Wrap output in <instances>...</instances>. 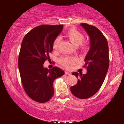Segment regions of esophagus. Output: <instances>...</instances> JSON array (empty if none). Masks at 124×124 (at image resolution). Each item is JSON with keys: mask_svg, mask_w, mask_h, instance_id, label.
Segmentation results:
<instances>
[{"mask_svg": "<svg viewBox=\"0 0 124 124\" xmlns=\"http://www.w3.org/2000/svg\"><path fill=\"white\" fill-rule=\"evenodd\" d=\"M65 75H70V72H68V71H65Z\"/></svg>", "mask_w": 124, "mask_h": 124, "instance_id": "1", "label": "esophagus"}]
</instances>
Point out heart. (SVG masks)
I'll use <instances>...</instances> for the list:
<instances>
[{"label": "heart", "mask_w": 124, "mask_h": 124, "mask_svg": "<svg viewBox=\"0 0 124 124\" xmlns=\"http://www.w3.org/2000/svg\"><path fill=\"white\" fill-rule=\"evenodd\" d=\"M66 36L72 44L75 46H79L82 51H86L89 48V45L86 42H83L85 36L82 32L75 28H70L66 32ZM61 38L58 37L54 39L52 44V48L54 51H56L59 47ZM77 59L74 56H62L59 60L61 66L67 69H70L76 63Z\"/></svg>", "instance_id": "1"}]
</instances>
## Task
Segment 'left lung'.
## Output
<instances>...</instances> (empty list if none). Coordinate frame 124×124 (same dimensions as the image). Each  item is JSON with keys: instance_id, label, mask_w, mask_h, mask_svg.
Segmentation results:
<instances>
[{"instance_id": "8db88e82", "label": "left lung", "mask_w": 124, "mask_h": 124, "mask_svg": "<svg viewBox=\"0 0 124 124\" xmlns=\"http://www.w3.org/2000/svg\"><path fill=\"white\" fill-rule=\"evenodd\" d=\"M90 39V48L85 58L87 73L85 75L73 72L79 78L78 83L70 87L76 97L86 99L94 95L103 85L109 67L108 45L101 32L93 25L81 23Z\"/></svg>"}]
</instances>
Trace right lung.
<instances>
[{
    "label": "right lung",
    "mask_w": 124,
    "mask_h": 124,
    "mask_svg": "<svg viewBox=\"0 0 124 124\" xmlns=\"http://www.w3.org/2000/svg\"><path fill=\"white\" fill-rule=\"evenodd\" d=\"M63 29V25H41L25 35L18 55V65L25 92L38 103H45L54 94L53 82L63 76V70L58 67L44 68L45 61L50 59L52 44Z\"/></svg>",
    "instance_id": "add662e5"
}]
</instances>
